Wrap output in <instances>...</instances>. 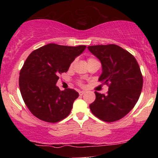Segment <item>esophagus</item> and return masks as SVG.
Segmentation results:
<instances>
[{"label":"esophagus","mask_w":158,"mask_h":158,"mask_svg":"<svg viewBox=\"0 0 158 158\" xmlns=\"http://www.w3.org/2000/svg\"><path fill=\"white\" fill-rule=\"evenodd\" d=\"M85 93V90H82V91H79V95H83V94H84Z\"/></svg>","instance_id":"1"}]
</instances>
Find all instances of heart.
Instances as JSON below:
<instances>
[{"instance_id":"1","label":"heart","mask_w":158,"mask_h":158,"mask_svg":"<svg viewBox=\"0 0 158 158\" xmlns=\"http://www.w3.org/2000/svg\"><path fill=\"white\" fill-rule=\"evenodd\" d=\"M94 61H97V60H96V59H94V58H89V59H88V64H89V63H90V62H94ZM73 64H74V62L72 63V64H71V67L73 66Z\"/></svg>"}]
</instances>
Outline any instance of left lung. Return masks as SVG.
<instances>
[{
    "mask_svg": "<svg viewBox=\"0 0 158 158\" xmlns=\"http://www.w3.org/2000/svg\"><path fill=\"white\" fill-rule=\"evenodd\" d=\"M88 50L100 61L99 81L109 84L107 95L95 91L96 99L90 109L98 118L114 122L123 118L138 101L143 77L135 58L116 44L88 46Z\"/></svg>",
    "mask_w": 158,
    "mask_h": 158,
    "instance_id": "obj_1",
    "label": "left lung"
}]
</instances>
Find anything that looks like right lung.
<instances>
[{
	"label": "right lung",
	"mask_w": 158,
	"mask_h": 158,
	"mask_svg": "<svg viewBox=\"0 0 158 158\" xmlns=\"http://www.w3.org/2000/svg\"><path fill=\"white\" fill-rule=\"evenodd\" d=\"M86 48L48 44L34 50L20 72L19 88L25 104L37 118L57 123L69 115L79 93L73 89L59 90V74L68 70L74 59Z\"/></svg>",
	"instance_id": "add662e5"
}]
</instances>
